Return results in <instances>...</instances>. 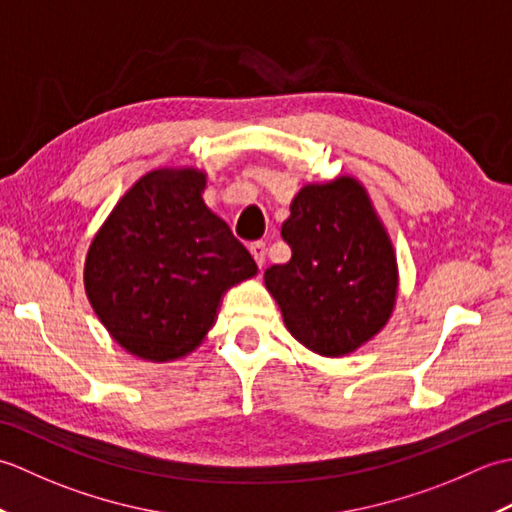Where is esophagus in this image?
Masks as SVG:
<instances>
[{
  "mask_svg": "<svg viewBox=\"0 0 512 512\" xmlns=\"http://www.w3.org/2000/svg\"><path fill=\"white\" fill-rule=\"evenodd\" d=\"M250 255L255 257V262H257L259 268H264V264H266V244L255 242L253 246H250Z\"/></svg>",
  "mask_w": 512,
  "mask_h": 512,
  "instance_id": "obj_1",
  "label": "esophagus"
}]
</instances>
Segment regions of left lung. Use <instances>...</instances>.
<instances>
[{
  "mask_svg": "<svg viewBox=\"0 0 512 512\" xmlns=\"http://www.w3.org/2000/svg\"><path fill=\"white\" fill-rule=\"evenodd\" d=\"M281 237L292 257L264 281L290 334L330 358L372 341L396 308L398 264L363 184L352 176L303 184Z\"/></svg>",
  "mask_w": 512,
  "mask_h": 512,
  "instance_id": "obj_1",
  "label": "left lung"
}]
</instances>
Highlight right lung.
<instances>
[{"label": "right lung", "mask_w": 512, "mask_h": 512, "mask_svg": "<svg viewBox=\"0 0 512 512\" xmlns=\"http://www.w3.org/2000/svg\"><path fill=\"white\" fill-rule=\"evenodd\" d=\"M206 173L162 167L134 182L85 257L83 284L112 339L143 361L191 354L224 292L257 275L231 228L204 204Z\"/></svg>", "instance_id": "obj_1"}]
</instances>
